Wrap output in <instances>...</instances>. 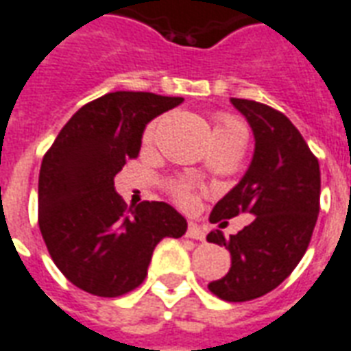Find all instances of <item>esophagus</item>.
I'll return each mask as SVG.
<instances>
[{
	"instance_id": "34e87169",
	"label": "esophagus",
	"mask_w": 351,
	"mask_h": 351,
	"mask_svg": "<svg viewBox=\"0 0 351 351\" xmlns=\"http://www.w3.org/2000/svg\"><path fill=\"white\" fill-rule=\"evenodd\" d=\"M187 238H193V240H204V238H206V232H204V228L200 227V225H196V223H189Z\"/></svg>"
}]
</instances>
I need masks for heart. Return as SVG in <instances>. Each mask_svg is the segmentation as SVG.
I'll return each mask as SVG.
<instances>
[{
	"label": "heart",
	"mask_w": 351,
	"mask_h": 351,
	"mask_svg": "<svg viewBox=\"0 0 351 351\" xmlns=\"http://www.w3.org/2000/svg\"><path fill=\"white\" fill-rule=\"evenodd\" d=\"M156 123L149 124L147 130H145V136L143 140L151 141L153 136H155ZM219 138H242L245 140V128L243 124L234 119V117L221 115L215 123V128H213V140H219ZM171 195L178 200V204H181L183 208H191L195 204L196 196L195 191H193V185L191 183H185V181H180V183H173L171 187Z\"/></svg>",
	"instance_id": "obj_1"
}]
</instances>
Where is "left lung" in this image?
Returning a JSON list of instances; mask_svg holds the SVG:
<instances>
[{
	"instance_id": "left-lung-1",
	"label": "left lung",
	"mask_w": 351,
	"mask_h": 351,
	"mask_svg": "<svg viewBox=\"0 0 351 351\" xmlns=\"http://www.w3.org/2000/svg\"><path fill=\"white\" fill-rule=\"evenodd\" d=\"M230 104L250 123L255 151L210 221L223 225L238 213L255 219L228 240L221 230L208 234V242L230 251L232 263L208 289L228 302H245L276 289L306 253L319 213L322 176L317 158L283 113L253 100L230 98Z\"/></svg>"
}]
</instances>
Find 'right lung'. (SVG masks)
<instances>
[{"mask_svg":"<svg viewBox=\"0 0 351 351\" xmlns=\"http://www.w3.org/2000/svg\"><path fill=\"white\" fill-rule=\"evenodd\" d=\"M183 98L109 92L69 119L39 170V228L54 265L79 289L121 297L147 276L156 243L187 221L166 202L126 208L115 176L140 155L143 130Z\"/></svg>","mask_w":351,"mask_h":351,"instance_id":"add662e5","label":"right lung"}]
</instances>
